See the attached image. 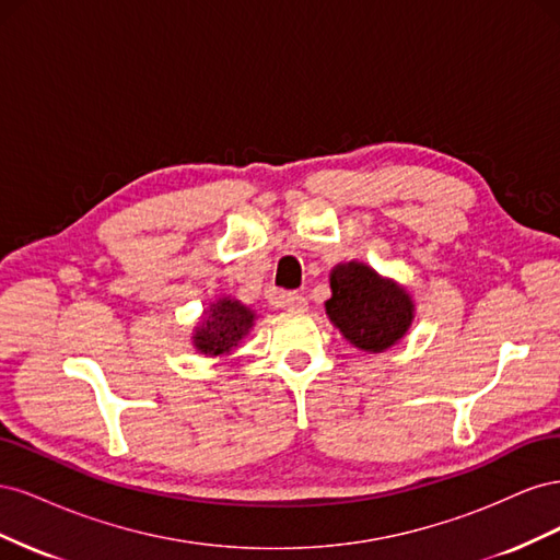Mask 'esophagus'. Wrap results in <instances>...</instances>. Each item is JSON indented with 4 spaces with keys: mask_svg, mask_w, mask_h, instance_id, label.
<instances>
[{
    "mask_svg": "<svg viewBox=\"0 0 560 560\" xmlns=\"http://www.w3.org/2000/svg\"><path fill=\"white\" fill-rule=\"evenodd\" d=\"M276 303H280L282 308L292 311V313H303V311H308V301H306V296H303V294H296V292L278 294V301H276Z\"/></svg>",
    "mask_w": 560,
    "mask_h": 560,
    "instance_id": "obj_1",
    "label": "esophagus"
}]
</instances>
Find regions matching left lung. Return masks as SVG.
<instances>
[{
  "label": "left lung",
  "instance_id": "obj_1",
  "mask_svg": "<svg viewBox=\"0 0 560 560\" xmlns=\"http://www.w3.org/2000/svg\"><path fill=\"white\" fill-rule=\"evenodd\" d=\"M331 299L325 303L334 327L364 352L393 348L413 322V299L374 268L348 261L331 268Z\"/></svg>",
  "mask_w": 560,
  "mask_h": 560
}]
</instances>
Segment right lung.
Returning <instances> with one entry per match:
<instances>
[{
    "label": "right lung",
    "instance_id": "add662e5",
    "mask_svg": "<svg viewBox=\"0 0 560 560\" xmlns=\"http://www.w3.org/2000/svg\"><path fill=\"white\" fill-rule=\"evenodd\" d=\"M257 313L243 306L238 299L222 296L210 308L202 313V319L194 329V348L208 358H219V354H229L233 348L247 336V331L254 327Z\"/></svg>",
    "mask_w": 560,
    "mask_h": 560
}]
</instances>
